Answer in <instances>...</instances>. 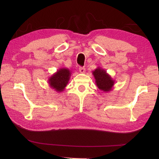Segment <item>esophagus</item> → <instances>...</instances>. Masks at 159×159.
<instances>
[{"label":"esophagus","instance_id":"obj_1","mask_svg":"<svg viewBox=\"0 0 159 159\" xmlns=\"http://www.w3.org/2000/svg\"><path fill=\"white\" fill-rule=\"evenodd\" d=\"M79 70L81 74H84L85 72V68H84V67H80Z\"/></svg>","mask_w":159,"mask_h":159}]
</instances>
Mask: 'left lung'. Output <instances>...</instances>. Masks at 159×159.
<instances>
[{
  "label": "left lung",
  "instance_id": "8db88e82",
  "mask_svg": "<svg viewBox=\"0 0 159 159\" xmlns=\"http://www.w3.org/2000/svg\"><path fill=\"white\" fill-rule=\"evenodd\" d=\"M92 74L95 80V84L98 88L104 92H109L113 89L115 84V80L107 73L104 69L98 67L92 71Z\"/></svg>",
  "mask_w": 159,
  "mask_h": 159
}]
</instances>
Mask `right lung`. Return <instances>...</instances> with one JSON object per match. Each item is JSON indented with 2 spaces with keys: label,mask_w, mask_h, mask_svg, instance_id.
Here are the masks:
<instances>
[{
  "label": "right lung",
  "mask_w": 159,
  "mask_h": 159,
  "mask_svg": "<svg viewBox=\"0 0 159 159\" xmlns=\"http://www.w3.org/2000/svg\"><path fill=\"white\" fill-rule=\"evenodd\" d=\"M71 71L68 68H60L48 78V84L52 89L57 92L63 91L68 85L71 77Z\"/></svg>",
  "instance_id": "obj_1"
}]
</instances>
